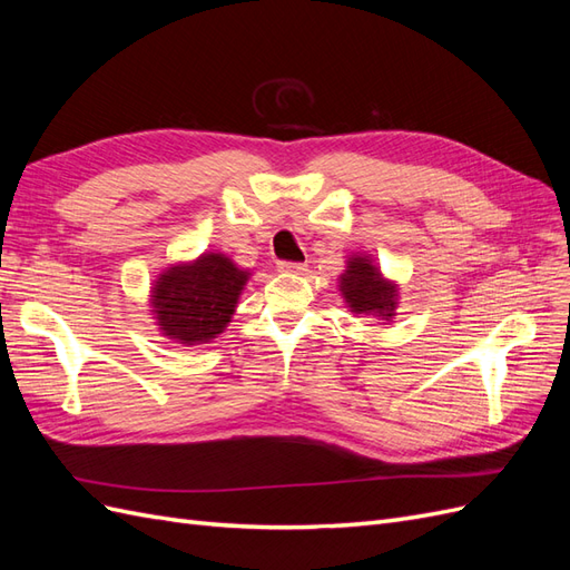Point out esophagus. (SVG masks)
I'll use <instances>...</instances> for the list:
<instances>
[{"mask_svg": "<svg viewBox=\"0 0 570 570\" xmlns=\"http://www.w3.org/2000/svg\"><path fill=\"white\" fill-rule=\"evenodd\" d=\"M281 273H304L306 264H295V262H281L278 264Z\"/></svg>", "mask_w": 570, "mask_h": 570, "instance_id": "obj_1", "label": "esophagus"}]
</instances>
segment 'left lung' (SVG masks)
<instances>
[{"mask_svg": "<svg viewBox=\"0 0 570 570\" xmlns=\"http://www.w3.org/2000/svg\"><path fill=\"white\" fill-rule=\"evenodd\" d=\"M337 287L352 314H364L377 321H392L396 316L400 285L385 278L371 254H350L347 268L337 278Z\"/></svg>", "mask_w": 570, "mask_h": 570, "instance_id": "1", "label": "left lung"}]
</instances>
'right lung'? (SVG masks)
I'll list each match as a JSON object with an SVG mask.
<instances>
[{
  "label": "right lung",
  "instance_id": "obj_1",
  "mask_svg": "<svg viewBox=\"0 0 570 570\" xmlns=\"http://www.w3.org/2000/svg\"><path fill=\"white\" fill-rule=\"evenodd\" d=\"M249 275L220 252L168 266L149 289L151 318L164 337L185 347L212 342L228 327Z\"/></svg>",
  "mask_w": 570,
  "mask_h": 570
}]
</instances>
